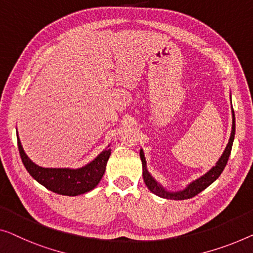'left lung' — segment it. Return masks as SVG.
I'll return each instance as SVG.
<instances>
[{
	"label": "left lung",
	"instance_id": "obj_1",
	"mask_svg": "<svg viewBox=\"0 0 253 253\" xmlns=\"http://www.w3.org/2000/svg\"><path fill=\"white\" fill-rule=\"evenodd\" d=\"M232 103V100H231ZM232 131H231V137L228 139V144L226 146L225 151L221 154V157L219 158V160L216 163V166H213L212 168L210 169L209 171H207L205 175H202L201 177H199L193 182H191L188 185L183 188L180 191H168L161 185V184L153 178V176L150 174L148 170V167H146V160L144 157V152L143 150H139V157H141L142 160V168H143V179H144L145 185L148 186L149 190L154 193L158 197L164 198V199H169V200H186V199H191L198 195L200 192H202L203 190H206L207 187L211 185L214 180H216L218 177L220 176L221 172H223L224 168L227 165L229 154H231L232 151V146H233V142H234V136H235V115H234V110L232 108Z\"/></svg>",
	"mask_w": 253,
	"mask_h": 253
}]
</instances>
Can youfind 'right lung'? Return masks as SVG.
<instances>
[{"label": "right lung", "mask_w": 253, "mask_h": 253, "mask_svg": "<svg viewBox=\"0 0 253 253\" xmlns=\"http://www.w3.org/2000/svg\"><path fill=\"white\" fill-rule=\"evenodd\" d=\"M18 138V149L25 168L40 184L54 193L76 197L92 191L104 175L111 149L103 150L95 159L81 168H44L29 159Z\"/></svg>", "instance_id": "1"}]
</instances>
